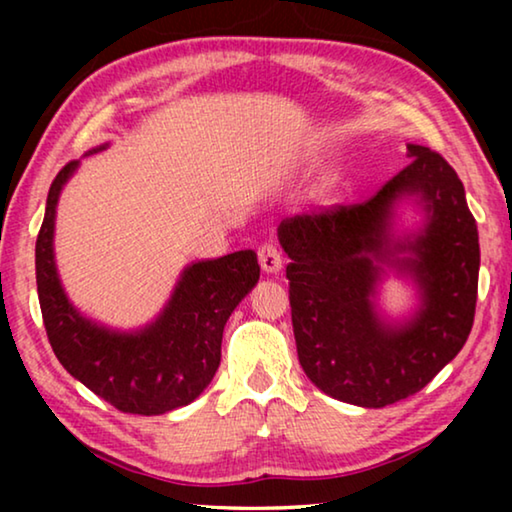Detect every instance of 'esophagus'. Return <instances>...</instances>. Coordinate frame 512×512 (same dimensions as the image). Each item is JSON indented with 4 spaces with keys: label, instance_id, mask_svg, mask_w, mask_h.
<instances>
[{
    "label": "esophagus",
    "instance_id": "esophagus-1",
    "mask_svg": "<svg viewBox=\"0 0 512 512\" xmlns=\"http://www.w3.org/2000/svg\"><path fill=\"white\" fill-rule=\"evenodd\" d=\"M257 257H259V266H262V271H266V273H280L282 271L284 259H282L280 248H277L275 244L259 246Z\"/></svg>",
    "mask_w": 512,
    "mask_h": 512
}]
</instances>
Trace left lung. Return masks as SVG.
Listing matches in <instances>:
<instances>
[{"mask_svg":"<svg viewBox=\"0 0 512 512\" xmlns=\"http://www.w3.org/2000/svg\"><path fill=\"white\" fill-rule=\"evenodd\" d=\"M409 164L363 203L284 219L277 237L300 366L334 400L381 409L422 391L470 336L479 287V232L465 189L443 155L406 146ZM415 197L423 230L392 237L394 205ZM393 265L409 274L421 309L386 324L374 309L376 282Z\"/></svg>","mask_w":512,"mask_h":512,"instance_id":"8db88e82","label":"left lung"}]
</instances>
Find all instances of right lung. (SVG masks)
<instances>
[{
  "label": "right lung",
  "instance_id": "1",
  "mask_svg": "<svg viewBox=\"0 0 512 512\" xmlns=\"http://www.w3.org/2000/svg\"><path fill=\"white\" fill-rule=\"evenodd\" d=\"M76 167L67 162L51 183L36 241L38 300L51 348L69 375L121 413L162 415L187 406L219 368L223 327L259 280L257 255L237 250L189 264L162 314L137 332L92 323L67 300L54 262L58 196Z\"/></svg>",
  "mask_w": 512,
  "mask_h": 512
}]
</instances>
